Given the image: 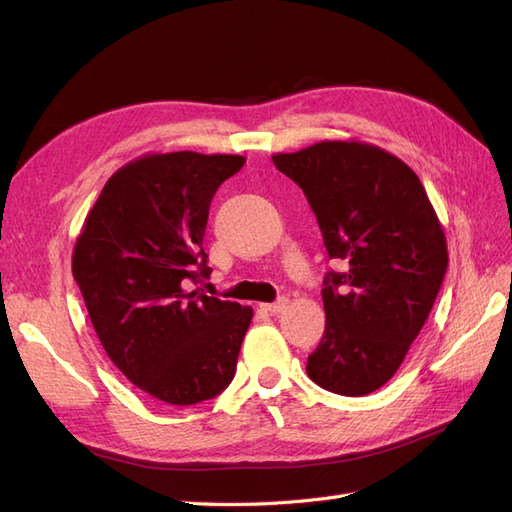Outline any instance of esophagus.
Masks as SVG:
<instances>
[{"mask_svg": "<svg viewBox=\"0 0 512 512\" xmlns=\"http://www.w3.org/2000/svg\"><path fill=\"white\" fill-rule=\"evenodd\" d=\"M286 305H288V299L282 297V299H277L275 303H265L262 307H265L267 312H271V314H280V312H284Z\"/></svg>", "mask_w": 512, "mask_h": 512, "instance_id": "34e87169", "label": "esophagus"}]
</instances>
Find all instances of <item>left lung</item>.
Returning <instances> with one entry per match:
<instances>
[{
  "instance_id": "8db88e82",
  "label": "left lung",
  "mask_w": 512,
  "mask_h": 512,
  "mask_svg": "<svg viewBox=\"0 0 512 512\" xmlns=\"http://www.w3.org/2000/svg\"><path fill=\"white\" fill-rule=\"evenodd\" d=\"M273 164L307 196L329 258L327 324L307 376L346 397L374 393L404 363L448 267L446 237L414 170L359 141H322Z\"/></svg>"
}]
</instances>
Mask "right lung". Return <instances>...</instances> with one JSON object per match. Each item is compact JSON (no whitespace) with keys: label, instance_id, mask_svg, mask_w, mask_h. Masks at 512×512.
Wrapping results in <instances>:
<instances>
[{"label":"right lung","instance_id":"right-lung-1","mask_svg":"<svg viewBox=\"0 0 512 512\" xmlns=\"http://www.w3.org/2000/svg\"><path fill=\"white\" fill-rule=\"evenodd\" d=\"M243 156L149 153L106 181L72 254L91 324L117 369L170 406L220 395L235 378L252 307L207 297L203 237L220 185Z\"/></svg>","mask_w":512,"mask_h":512}]
</instances>
